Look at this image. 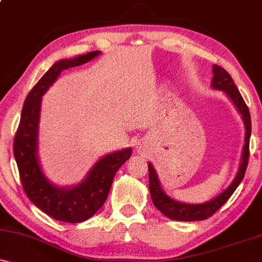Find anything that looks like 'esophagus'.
Segmentation results:
<instances>
[{
  "instance_id": "34e87169",
  "label": "esophagus",
  "mask_w": 262,
  "mask_h": 262,
  "mask_svg": "<svg viewBox=\"0 0 262 262\" xmlns=\"http://www.w3.org/2000/svg\"><path fill=\"white\" fill-rule=\"evenodd\" d=\"M146 146H148V145H146V141L145 140L138 141V144H137L138 152H139V154H143V152L146 150Z\"/></svg>"
}]
</instances>
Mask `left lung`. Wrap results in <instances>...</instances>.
Listing matches in <instances>:
<instances>
[{"mask_svg": "<svg viewBox=\"0 0 262 262\" xmlns=\"http://www.w3.org/2000/svg\"><path fill=\"white\" fill-rule=\"evenodd\" d=\"M212 87L215 90H221L224 91L225 95L230 98L234 106L236 107L237 112L242 114V118L244 121L245 125V145L243 149L242 162H240L239 171H237L235 179L230 183V186L225 191L222 192L219 196L213 200L208 201L206 203L201 204H188L182 203L179 201L172 200L162 191L160 181L156 171L152 167V165L148 162L149 167V189L150 196H151L152 203L167 218L173 219V221H182V222H193V221H204V219L209 218L210 215L214 214L217 210L221 208L223 204L229 200L231 194L234 193L237 186L240 185L242 180L244 179L246 167H248L249 162V143H250V135H251V118L249 108L246 106L245 101L243 100L242 95H240L239 90L234 83L233 79L223 68L218 65H213V80Z\"/></svg>", "mask_w": 262, "mask_h": 262, "instance_id": "obj_1", "label": "left lung"}]
</instances>
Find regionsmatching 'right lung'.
Here are the masks:
<instances>
[{
	"instance_id": "obj_1",
	"label": "right lung",
	"mask_w": 262,
	"mask_h": 262,
	"mask_svg": "<svg viewBox=\"0 0 262 262\" xmlns=\"http://www.w3.org/2000/svg\"><path fill=\"white\" fill-rule=\"evenodd\" d=\"M100 54L96 50L77 58L56 61L27 96L14 135V159L27 197L45 214L66 223L86 221L103 206L114 175L132 155V148H127L103 156L93 165L82 182L69 188L58 187L48 181L39 165L38 124L41 96L55 82L61 71L85 64Z\"/></svg>"
}]
</instances>
